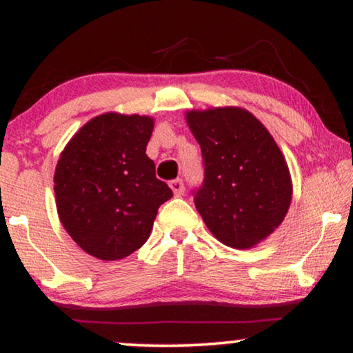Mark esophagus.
<instances>
[{
    "label": "esophagus",
    "mask_w": 353,
    "mask_h": 353,
    "mask_svg": "<svg viewBox=\"0 0 353 353\" xmlns=\"http://www.w3.org/2000/svg\"><path fill=\"white\" fill-rule=\"evenodd\" d=\"M170 188L173 191V194H175L176 197H180L185 194V185H183L181 180H173L170 181Z\"/></svg>",
    "instance_id": "esophagus-1"
}]
</instances>
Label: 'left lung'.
Returning <instances> with one entry per match:
<instances>
[{"label":"left lung","mask_w":353,"mask_h":353,"mask_svg":"<svg viewBox=\"0 0 353 353\" xmlns=\"http://www.w3.org/2000/svg\"><path fill=\"white\" fill-rule=\"evenodd\" d=\"M205 178L194 204L210 233L252 249L283 223L292 201L286 159L265 125L238 105L186 110Z\"/></svg>","instance_id":"left-lung-1"}]
</instances>
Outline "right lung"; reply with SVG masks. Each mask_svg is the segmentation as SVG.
<instances>
[{
	"label": "right lung",
	"mask_w": 353,
	"mask_h": 353,
	"mask_svg": "<svg viewBox=\"0 0 353 353\" xmlns=\"http://www.w3.org/2000/svg\"><path fill=\"white\" fill-rule=\"evenodd\" d=\"M149 115L105 112L88 120L61 152L54 172L62 226L86 254L120 260L141 248L157 210L173 196L146 156Z\"/></svg>",
	"instance_id": "right-lung-1"
}]
</instances>
